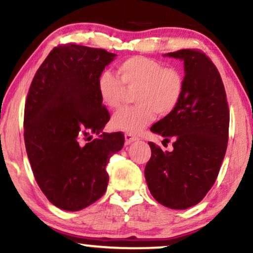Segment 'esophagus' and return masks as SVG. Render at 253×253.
Listing matches in <instances>:
<instances>
[{"label": "esophagus", "mask_w": 253, "mask_h": 253, "mask_svg": "<svg viewBox=\"0 0 253 253\" xmlns=\"http://www.w3.org/2000/svg\"><path fill=\"white\" fill-rule=\"evenodd\" d=\"M125 140H126V144H130V142L138 140V136L135 134H132V133H126V134H125Z\"/></svg>", "instance_id": "esophagus-1"}]
</instances>
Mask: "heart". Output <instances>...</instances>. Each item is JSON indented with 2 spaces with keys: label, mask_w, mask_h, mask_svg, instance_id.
<instances>
[{
  "label": "heart",
  "mask_w": 253,
  "mask_h": 253,
  "mask_svg": "<svg viewBox=\"0 0 253 253\" xmlns=\"http://www.w3.org/2000/svg\"><path fill=\"white\" fill-rule=\"evenodd\" d=\"M118 75L102 71L97 75L96 89L106 107L118 109L123 105L126 89L136 88L133 100L136 105L114 115L115 129L138 133L153 121L171 114L180 103L185 92L184 74L175 67L141 55L127 57L118 63Z\"/></svg>",
  "instance_id": "1"
}]
</instances>
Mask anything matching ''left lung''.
I'll use <instances>...</instances> for the list:
<instances>
[{
	"label": "left lung",
	"instance_id": "8db88e82",
	"mask_svg": "<svg viewBox=\"0 0 253 253\" xmlns=\"http://www.w3.org/2000/svg\"><path fill=\"white\" fill-rule=\"evenodd\" d=\"M184 61L185 92L171 114L151 127L173 141V151L150 144L145 178L161 205L185 210L197 205L213 186L229 140L230 111L217 67L199 49L166 54Z\"/></svg>",
	"mask_w": 253,
	"mask_h": 253
}]
</instances>
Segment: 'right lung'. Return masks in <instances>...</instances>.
Returning a JSON list of instances; mask_svg holds the SVG:
<instances>
[{"instance_id":"right-lung-1","label":"right lung","mask_w":253,"mask_h":253,"mask_svg":"<svg viewBox=\"0 0 253 253\" xmlns=\"http://www.w3.org/2000/svg\"><path fill=\"white\" fill-rule=\"evenodd\" d=\"M114 56L100 48L57 45L29 87L23 120L27 156L39 187L65 211H80L103 196L106 166L124 146L121 132L102 133L111 115L96 89L97 75ZM92 134L99 138L90 140Z\"/></svg>"}]
</instances>
